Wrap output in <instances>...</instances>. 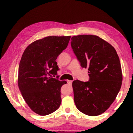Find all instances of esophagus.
<instances>
[{"mask_svg": "<svg viewBox=\"0 0 133 133\" xmlns=\"http://www.w3.org/2000/svg\"><path fill=\"white\" fill-rule=\"evenodd\" d=\"M67 83H68V84L70 85H71L72 84V83H73V81L72 80H67Z\"/></svg>", "mask_w": 133, "mask_h": 133, "instance_id": "1", "label": "esophagus"}]
</instances>
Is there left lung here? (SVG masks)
Returning a JSON list of instances; mask_svg holds the SVG:
<instances>
[{"mask_svg": "<svg viewBox=\"0 0 133 133\" xmlns=\"http://www.w3.org/2000/svg\"><path fill=\"white\" fill-rule=\"evenodd\" d=\"M71 46L81 66L88 69L89 82H73L74 100L77 109L96 116L109 109L122 84L120 62L114 47L97 36H73Z\"/></svg>", "mask_w": 133, "mask_h": 133, "instance_id": "8db88e82", "label": "left lung"}]
</instances>
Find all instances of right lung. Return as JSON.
Returning <instances> with one entry per match:
<instances>
[{"mask_svg": "<svg viewBox=\"0 0 133 133\" xmlns=\"http://www.w3.org/2000/svg\"><path fill=\"white\" fill-rule=\"evenodd\" d=\"M71 36H48L27 47L22 56L18 85L24 100L40 116L52 113L62 102L60 89L66 81L51 77L57 75L56 60L68 46Z\"/></svg>", "mask_w": 133, "mask_h": 133, "instance_id": "1", "label": "right lung"}]
</instances>
